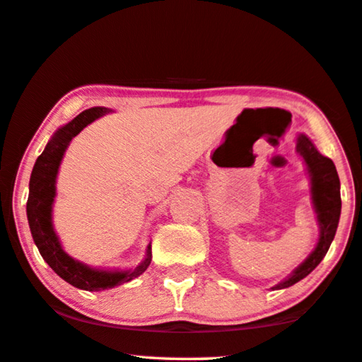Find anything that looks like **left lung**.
Returning <instances> with one entry per match:
<instances>
[{
	"mask_svg": "<svg viewBox=\"0 0 362 362\" xmlns=\"http://www.w3.org/2000/svg\"><path fill=\"white\" fill-rule=\"evenodd\" d=\"M296 153H300V156L305 159L309 177H311V197L320 228L319 242L305 262H301L282 282L272 286V290L288 288L319 266V262L329 251L330 243L334 242L338 221H340V179H338L334 160L322 156L313 145V141L303 134L296 139Z\"/></svg>",
	"mask_w": 362,
	"mask_h": 362,
	"instance_id": "8db88e82",
	"label": "left lung"
}]
</instances>
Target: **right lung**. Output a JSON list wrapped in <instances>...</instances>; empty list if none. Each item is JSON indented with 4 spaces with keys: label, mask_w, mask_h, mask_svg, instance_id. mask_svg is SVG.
Instances as JSON below:
<instances>
[{
    "label": "right lung",
    "mask_w": 362,
    "mask_h": 362,
    "mask_svg": "<svg viewBox=\"0 0 362 362\" xmlns=\"http://www.w3.org/2000/svg\"><path fill=\"white\" fill-rule=\"evenodd\" d=\"M107 112H111V109L100 106L90 107L87 111L80 112L64 127L57 129L47 148L37 158L30 175V183H28L27 219L40 255L62 280H66L76 288L87 291L107 290L116 285L130 282L145 272L151 262V245H148L145 259L140 262V266L130 269V271H103V269L90 267L69 256L62 250L59 238L54 232L53 203L56 197V177L62 156H64L69 143L80 134V130H83L88 124Z\"/></svg>",
    "instance_id": "add662e5"
}]
</instances>
